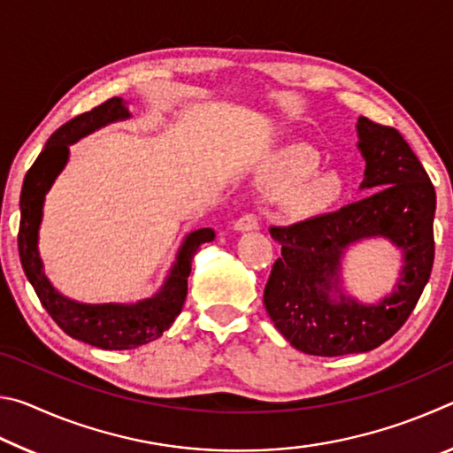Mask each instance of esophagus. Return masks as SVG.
<instances>
[{
  "label": "esophagus",
  "instance_id": "esophagus-1",
  "mask_svg": "<svg viewBox=\"0 0 453 453\" xmlns=\"http://www.w3.org/2000/svg\"><path fill=\"white\" fill-rule=\"evenodd\" d=\"M235 232H256V229H259V219L254 216V213H245V216H242L240 219L235 221L234 226Z\"/></svg>",
  "mask_w": 453,
  "mask_h": 453
}]
</instances>
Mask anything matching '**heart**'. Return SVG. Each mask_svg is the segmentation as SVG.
Returning <instances> with one entry per match:
<instances>
[{"label":"heart","instance_id":"1","mask_svg":"<svg viewBox=\"0 0 453 453\" xmlns=\"http://www.w3.org/2000/svg\"><path fill=\"white\" fill-rule=\"evenodd\" d=\"M319 153L305 143L286 145L259 167V178L270 188L283 189V203L291 213L310 216L340 202L346 183L335 170H318Z\"/></svg>","mask_w":453,"mask_h":453}]
</instances>
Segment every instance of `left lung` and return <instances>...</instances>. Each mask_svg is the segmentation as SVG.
Masks as SVG:
<instances>
[{
  "mask_svg": "<svg viewBox=\"0 0 453 453\" xmlns=\"http://www.w3.org/2000/svg\"><path fill=\"white\" fill-rule=\"evenodd\" d=\"M357 151L370 191L340 211L272 227L281 257L272 267L264 305L278 332L310 356L362 354L381 346L416 308L434 265L435 189L397 129L359 118ZM388 239L403 251L393 291L365 304L342 288L341 262L351 244Z\"/></svg>",
  "mask_w": 453,
  "mask_h": 453,
  "instance_id": "1",
  "label": "left lung"
}]
</instances>
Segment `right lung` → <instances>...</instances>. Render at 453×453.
<instances>
[{
    "label": "right lung",
    "instance_id": "right-lung-1",
    "mask_svg": "<svg viewBox=\"0 0 453 453\" xmlns=\"http://www.w3.org/2000/svg\"><path fill=\"white\" fill-rule=\"evenodd\" d=\"M129 118L132 113H129L127 102L121 97H111L61 126L45 143L35 164L29 167L19 197L21 219L18 248L21 267L29 283L34 286L43 308L67 335L102 349H132L157 340L180 316L181 305L186 302L194 254L199 245L213 242L216 237L211 227L196 229L183 237L162 288L151 297L135 303H83L64 296L50 281L40 256V245H37L45 196L67 165L70 145L97 129Z\"/></svg>",
    "mask_w": 453,
    "mask_h": 453
}]
</instances>
